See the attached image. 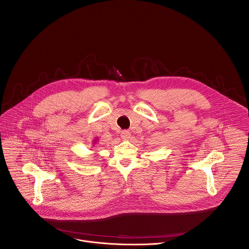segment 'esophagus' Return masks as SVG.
<instances>
[{
  "mask_svg": "<svg viewBox=\"0 0 249 249\" xmlns=\"http://www.w3.org/2000/svg\"><path fill=\"white\" fill-rule=\"evenodd\" d=\"M130 137H131V133H130L129 131L124 130V131H122V132H121V138H122V139H124V140H128Z\"/></svg>",
  "mask_w": 249,
  "mask_h": 249,
  "instance_id": "34e87169",
  "label": "esophagus"
}]
</instances>
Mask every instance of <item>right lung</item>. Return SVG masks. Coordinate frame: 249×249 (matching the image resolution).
<instances>
[{
  "mask_svg": "<svg viewBox=\"0 0 249 249\" xmlns=\"http://www.w3.org/2000/svg\"><path fill=\"white\" fill-rule=\"evenodd\" d=\"M96 141H97V140H96V139H95V140H94V144H95V143H96Z\"/></svg>",
  "mask_w": 249,
  "mask_h": 249,
  "instance_id": "right-lung-1",
  "label": "right lung"
}]
</instances>
